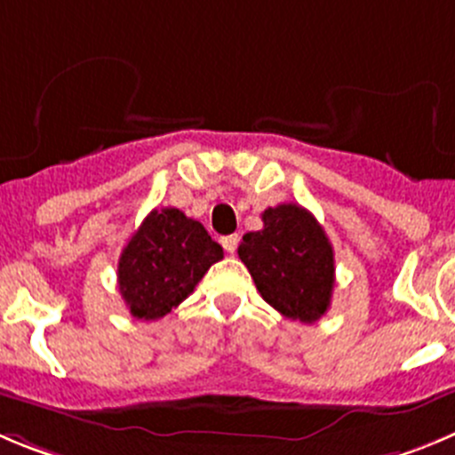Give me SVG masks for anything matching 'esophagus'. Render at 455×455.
I'll return each mask as SVG.
<instances>
[{"label":"esophagus","mask_w":455,"mask_h":455,"mask_svg":"<svg viewBox=\"0 0 455 455\" xmlns=\"http://www.w3.org/2000/svg\"><path fill=\"white\" fill-rule=\"evenodd\" d=\"M237 242H240V235H237V233H233V235H224V237H222L224 251H227V253H235Z\"/></svg>","instance_id":"1"}]
</instances>
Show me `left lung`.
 I'll use <instances>...</instances> for the list:
<instances>
[{
	"mask_svg": "<svg viewBox=\"0 0 455 455\" xmlns=\"http://www.w3.org/2000/svg\"><path fill=\"white\" fill-rule=\"evenodd\" d=\"M262 224L244 233L237 256L271 307L314 323L330 309L334 290V251L323 227L299 204L267 208Z\"/></svg>",
	"mask_w": 455,
	"mask_h": 455,
	"instance_id": "8db88e82",
	"label": "left lung"
}]
</instances>
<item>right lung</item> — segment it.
<instances>
[{"mask_svg": "<svg viewBox=\"0 0 455 455\" xmlns=\"http://www.w3.org/2000/svg\"><path fill=\"white\" fill-rule=\"evenodd\" d=\"M224 251L180 208L152 211L118 260V290L134 318L155 321L181 303Z\"/></svg>", "mask_w": 455, "mask_h": 455, "instance_id": "1", "label": "right lung"}]
</instances>
